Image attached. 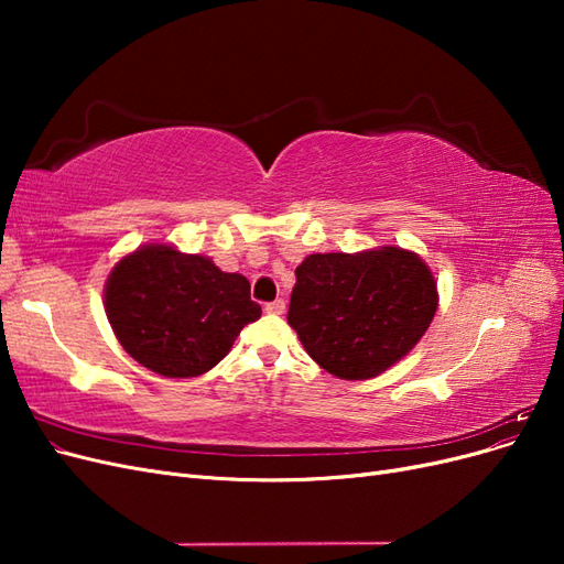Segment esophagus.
<instances>
[{
	"instance_id": "1",
	"label": "esophagus",
	"mask_w": 564,
	"mask_h": 564,
	"mask_svg": "<svg viewBox=\"0 0 564 564\" xmlns=\"http://www.w3.org/2000/svg\"><path fill=\"white\" fill-rule=\"evenodd\" d=\"M284 311H286V303H284V299H278V301H272V303H265V313H270V315H284Z\"/></svg>"
}]
</instances>
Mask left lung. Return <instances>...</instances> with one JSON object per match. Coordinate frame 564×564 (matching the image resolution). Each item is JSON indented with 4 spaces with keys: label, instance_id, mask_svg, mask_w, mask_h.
<instances>
[{
    "label": "left lung",
    "instance_id": "8db88e82",
    "mask_svg": "<svg viewBox=\"0 0 564 564\" xmlns=\"http://www.w3.org/2000/svg\"><path fill=\"white\" fill-rule=\"evenodd\" d=\"M435 311L437 284L421 256L381 247L305 256L286 322L322 369L362 381L402 360Z\"/></svg>",
    "mask_w": 564,
    "mask_h": 564
}]
</instances>
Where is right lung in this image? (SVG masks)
Segmentation results:
<instances>
[{
  "instance_id": "right-lung-1",
  "label": "right lung",
  "mask_w": 564,
  "mask_h": 564,
  "mask_svg": "<svg viewBox=\"0 0 564 564\" xmlns=\"http://www.w3.org/2000/svg\"><path fill=\"white\" fill-rule=\"evenodd\" d=\"M106 315L135 362L166 379H191L224 360L261 305L245 275L207 256L145 245L108 275Z\"/></svg>"
}]
</instances>
